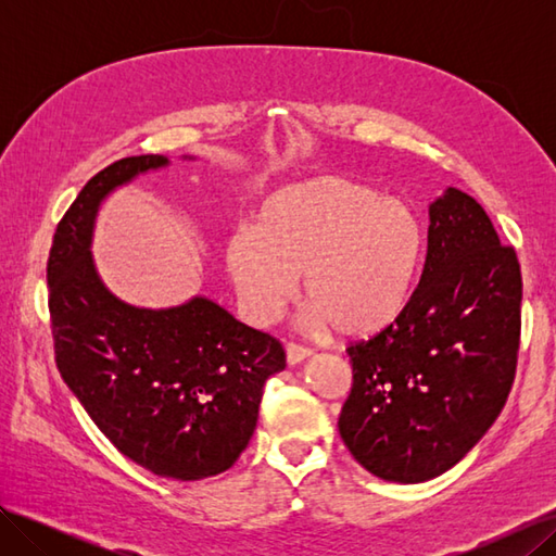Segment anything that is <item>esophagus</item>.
Listing matches in <instances>:
<instances>
[{"label":"esophagus","instance_id":"1","mask_svg":"<svg viewBox=\"0 0 556 556\" xmlns=\"http://www.w3.org/2000/svg\"><path fill=\"white\" fill-rule=\"evenodd\" d=\"M285 355H288V364H299V362H304L306 357H311V348H304L299 343H288V345H285Z\"/></svg>","mask_w":556,"mask_h":556}]
</instances>
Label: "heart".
Masks as SVG:
<instances>
[{"instance_id": "b5f03b06", "label": "heart", "mask_w": 556, "mask_h": 556, "mask_svg": "<svg viewBox=\"0 0 556 556\" xmlns=\"http://www.w3.org/2000/svg\"><path fill=\"white\" fill-rule=\"evenodd\" d=\"M422 245V225L406 201L359 180L319 176L266 197L252 229L227 243L225 264L255 325L290 304L306 273L308 323L366 339L408 306Z\"/></svg>"}]
</instances>
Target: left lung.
Instances as JSON below:
<instances>
[{
	"label": "left lung",
	"mask_w": 556,
	"mask_h": 556,
	"mask_svg": "<svg viewBox=\"0 0 556 556\" xmlns=\"http://www.w3.org/2000/svg\"><path fill=\"white\" fill-rule=\"evenodd\" d=\"M521 331L517 252L473 197L450 188L429 208L422 276L408 306L352 343L341 439L390 482L441 476L506 406Z\"/></svg>",
	"instance_id": "1"
}]
</instances>
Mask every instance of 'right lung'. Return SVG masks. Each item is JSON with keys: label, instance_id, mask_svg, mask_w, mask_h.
<instances>
[{"label": "right lung", "instance_id": "1", "mask_svg": "<svg viewBox=\"0 0 556 556\" xmlns=\"http://www.w3.org/2000/svg\"><path fill=\"white\" fill-rule=\"evenodd\" d=\"M164 164L123 157L78 192L50 245L48 311L58 371L117 452L160 478L201 480L225 473L248 447L285 350L204 296L148 311L99 280L90 257L99 204Z\"/></svg>", "mask_w": 556, "mask_h": 556}]
</instances>
